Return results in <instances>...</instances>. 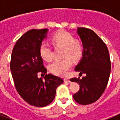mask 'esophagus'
<instances>
[{"label": "esophagus", "instance_id": "esophagus-1", "mask_svg": "<svg viewBox=\"0 0 120 120\" xmlns=\"http://www.w3.org/2000/svg\"><path fill=\"white\" fill-rule=\"evenodd\" d=\"M64 81L65 82H70L71 81L69 79H64Z\"/></svg>", "mask_w": 120, "mask_h": 120}]
</instances>
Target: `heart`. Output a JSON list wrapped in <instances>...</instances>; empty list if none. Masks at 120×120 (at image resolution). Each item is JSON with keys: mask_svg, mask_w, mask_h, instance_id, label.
<instances>
[{"mask_svg": "<svg viewBox=\"0 0 120 120\" xmlns=\"http://www.w3.org/2000/svg\"><path fill=\"white\" fill-rule=\"evenodd\" d=\"M51 41L54 47H63V57L61 60H56L50 65L51 72L57 76H66L72 66V61L78 60L82 56L83 47L79 40L69 32L59 30L54 34ZM40 55L45 61H50L52 59V54L49 45L42 42L39 47Z\"/></svg>", "mask_w": 120, "mask_h": 120, "instance_id": "b5f03b06", "label": "heart"}]
</instances>
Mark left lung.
Segmentation results:
<instances>
[{
  "mask_svg": "<svg viewBox=\"0 0 120 120\" xmlns=\"http://www.w3.org/2000/svg\"><path fill=\"white\" fill-rule=\"evenodd\" d=\"M77 33L83 46L82 58L75 70L86 76L70 79L79 84V90L73 95L78 103L86 105L96 101L105 91L111 71L109 51L105 43L93 30L78 27Z\"/></svg>",
  "mask_w": 120,
  "mask_h": 120,
  "instance_id": "1",
  "label": "left lung"
}]
</instances>
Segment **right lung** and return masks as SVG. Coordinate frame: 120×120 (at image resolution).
I'll list each match as a JSON object with an SVG mask.
<instances>
[{
    "instance_id": "right-lung-1",
    "label": "right lung",
    "mask_w": 120,
    "mask_h": 120,
    "mask_svg": "<svg viewBox=\"0 0 120 120\" xmlns=\"http://www.w3.org/2000/svg\"><path fill=\"white\" fill-rule=\"evenodd\" d=\"M47 29H32L20 37L12 50L10 66L16 90L23 100L32 106L44 107L55 98L56 91L63 79L51 74L44 80L38 73H47L39 47L47 37Z\"/></svg>"
}]
</instances>
